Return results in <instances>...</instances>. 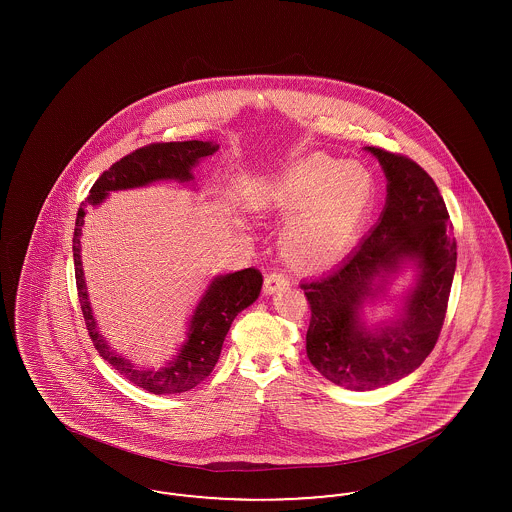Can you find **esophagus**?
Instances as JSON below:
<instances>
[{"label": "esophagus", "instance_id": "1", "mask_svg": "<svg viewBox=\"0 0 512 512\" xmlns=\"http://www.w3.org/2000/svg\"><path fill=\"white\" fill-rule=\"evenodd\" d=\"M290 284V278L284 274V272H278V270H272L265 276V292L274 293L278 288L282 286H288Z\"/></svg>", "mask_w": 512, "mask_h": 512}]
</instances>
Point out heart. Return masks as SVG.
<instances>
[{
    "label": "heart",
    "mask_w": 512,
    "mask_h": 512,
    "mask_svg": "<svg viewBox=\"0 0 512 512\" xmlns=\"http://www.w3.org/2000/svg\"><path fill=\"white\" fill-rule=\"evenodd\" d=\"M268 201L297 211L282 234V249L293 265L330 267L355 242L374 201V180L359 163L307 157L280 174Z\"/></svg>",
    "instance_id": "1"
}]
</instances>
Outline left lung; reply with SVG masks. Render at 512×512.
I'll return each instance as SVG.
<instances>
[{
	"mask_svg": "<svg viewBox=\"0 0 512 512\" xmlns=\"http://www.w3.org/2000/svg\"><path fill=\"white\" fill-rule=\"evenodd\" d=\"M368 151L388 178L380 222L340 267L301 284L311 309V365L332 384L357 391L391 384L424 363L438 341L457 267L453 222L432 176L407 155ZM405 258L421 268L406 318L372 335L360 324L358 307L373 294L371 280Z\"/></svg>",
	"mask_w": 512,
	"mask_h": 512,
	"instance_id": "8db88e82",
	"label": "left lung"
}]
</instances>
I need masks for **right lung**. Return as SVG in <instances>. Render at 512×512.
Instances as JSON below:
<instances>
[{
	"label": "right lung",
	"instance_id": "right-lung-1",
	"mask_svg": "<svg viewBox=\"0 0 512 512\" xmlns=\"http://www.w3.org/2000/svg\"><path fill=\"white\" fill-rule=\"evenodd\" d=\"M215 151L217 146L209 142H199V140L155 142V144L140 147L124 155L121 161L113 163L107 171H103V174L94 182L88 199L80 203V209L76 213L73 236L74 278H76L78 301H80V309L84 315L88 334L94 341L99 355L109 365L113 366L117 372H121L122 376L130 380L134 386H140L155 395L192 390L213 372L232 320L259 297L261 286H263V274L257 268L251 267L215 278L205 297L195 309L194 317L190 322L188 341L182 345L178 359L161 370L134 368L130 361L113 353L107 347L105 340L99 336L96 318L92 315V309L88 303L84 276H82V263H80V234H82V224L86 217V207L98 205L99 201L105 199L107 192H113V190L146 186L149 182H155L161 178L190 180L192 178L190 171L195 163L201 157L213 155Z\"/></svg>",
	"mask_w": 512,
	"mask_h": 512
}]
</instances>
